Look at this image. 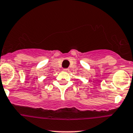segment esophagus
I'll list each match as a JSON object with an SVG mask.
<instances>
[{
    "label": "esophagus",
    "mask_w": 133,
    "mask_h": 133,
    "mask_svg": "<svg viewBox=\"0 0 133 133\" xmlns=\"http://www.w3.org/2000/svg\"><path fill=\"white\" fill-rule=\"evenodd\" d=\"M63 72H68L69 71V70H68V69H63Z\"/></svg>",
    "instance_id": "esophagus-1"
}]
</instances>
